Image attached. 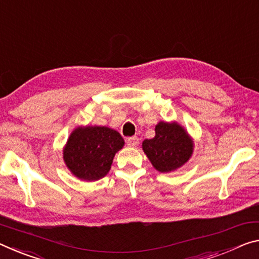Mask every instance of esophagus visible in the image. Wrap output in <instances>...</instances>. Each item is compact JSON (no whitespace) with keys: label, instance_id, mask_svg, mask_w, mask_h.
I'll return each instance as SVG.
<instances>
[{"label":"esophagus","instance_id":"34e87169","mask_svg":"<svg viewBox=\"0 0 259 259\" xmlns=\"http://www.w3.org/2000/svg\"><path fill=\"white\" fill-rule=\"evenodd\" d=\"M138 143H139V139H138L137 136H133V137L126 138V144H128V146H130V147L137 146Z\"/></svg>","mask_w":259,"mask_h":259}]
</instances>
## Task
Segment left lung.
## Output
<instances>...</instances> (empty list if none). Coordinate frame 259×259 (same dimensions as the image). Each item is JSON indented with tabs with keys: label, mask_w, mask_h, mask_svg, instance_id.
<instances>
[{
	"label": "left lung",
	"mask_w": 259,
	"mask_h": 259,
	"mask_svg": "<svg viewBox=\"0 0 259 259\" xmlns=\"http://www.w3.org/2000/svg\"><path fill=\"white\" fill-rule=\"evenodd\" d=\"M143 151L155 169L169 173L183 166L194 152V142L176 122H159L155 136L143 142Z\"/></svg>",
	"instance_id": "8db88e82"
}]
</instances>
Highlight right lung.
<instances>
[{
	"label": "right lung",
	"mask_w": 259,
	"mask_h": 259,
	"mask_svg": "<svg viewBox=\"0 0 259 259\" xmlns=\"http://www.w3.org/2000/svg\"><path fill=\"white\" fill-rule=\"evenodd\" d=\"M124 141L116 130L107 126H78L63 150L65 165L76 178L97 181L110 169L115 153Z\"/></svg>",
	"instance_id": "add662e5"
}]
</instances>
